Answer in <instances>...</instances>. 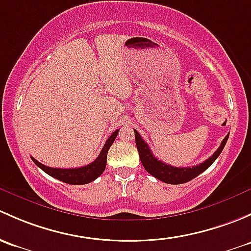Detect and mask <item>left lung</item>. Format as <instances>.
Segmentation results:
<instances>
[{"mask_svg": "<svg viewBox=\"0 0 251 251\" xmlns=\"http://www.w3.org/2000/svg\"><path fill=\"white\" fill-rule=\"evenodd\" d=\"M134 133H135V143L136 147H138L139 156H140L141 163H143L145 170L147 173L154 176L156 179L161 180V181L172 183V185H179V183H185L190 180L195 179L196 176H198L200 174H202L204 170L208 169L211 164L215 162V159L220 156V153L224 150L225 145H226L227 140H228V135L225 136V139L222 140L218 150L209 157L206 161H204L203 163L195 165V167H186V168H177L173 167L170 164H165L159 159H157L153 156L152 151L150 150L149 145L144 141V139L141 138L140 134L134 129Z\"/></svg>", "mask_w": 251, "mask_h": 251, "instance_id": "left-lung-1", "label": "left lung"}]
</instances>
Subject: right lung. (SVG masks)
Instances as JSON below:
<instances>
[{
	"label": "right lung",
	"mask_w": 251,
	"mask_h": 251,
	"mask_svg": "<svg viewBox=\"0 0 251 251\" xmlns=\"http://www.w3.org/2000/svg\"><path fill=\"white\" fill-rule=\"evenodd\" d=\"M117 134L118 129L111 134V136L106 140V143H105L104 147H102L101 152H100L99 156L97 157V159H95L94 162H92L90 164H87L81 168H71V169L50 168L40 163L38 161H36L33 157H31V158H32L33 163L37 165V167H40L43 172L47 173L50 176L55 177V179L60 180V181L70 183V185H84V183L94 181L98 176H100V175L104 173L105 167H106L108 149H110L111 145L113 144L115 139L117 138Z\"/></svg>",
	"instance_id": "1"
}]
</instances>
